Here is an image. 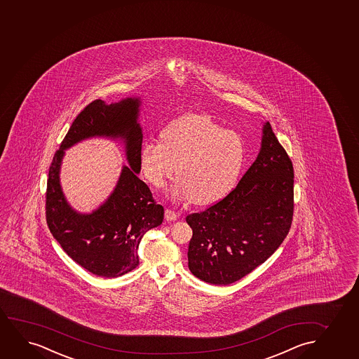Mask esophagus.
I'll return each instance as SVG.
<instances>
[{"mask_svg": "<svg viewBox=\"0 0 359 359\" xmlns=\"http://www.w3.org/2000/svg\"><path fill=\"white\" fill-rule=\"evenodd\" d=\"M164 217H165L167 222H174V220H177V214L174 210H172V209H165Z\"/></svg>", "mask_w": 359, "mask_h": 359, "instance_id": "1", "label": "esophagus"}]
</instances>
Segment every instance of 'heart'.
Here are the masks:
<instances>
[{
  "label": "heart",
  "mask_w": 359,
  "mask_h": 359,
  "mask_svg": "<svg viewBox=\"0 0 359 359\" xmlns=\"http://www.w3.org/2000/svg\"><path fill=\"white\" fill-rule=\"evenodd\" d=\"M163 142L147 140L140 150L142 174L157 189L177 173L170 195L209 205L233 190L245 162V144L207 116L187 115L168 124ZM178 172H176V167Z\"/></svg>",
  "instance_id": "b5f03b06"
}]
</instances>
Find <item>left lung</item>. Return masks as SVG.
I'll return each mask as SVG.
<instances>
[{"mask_svg":"<svg viewBox=\"0 0 359 359\" xmlns=\"http://www.w3.org/2000/svg\"><path fill=\"white\" fill-rule=\"evenodd\" d=\"M294 169L271 124H262L257 160L225 198L186 217L189 269L205 283L243 278L278 249L292 226Z\"/></svg>","mask_w":359,"mask_h":359,"instance_id":"1","label":"left lung"}]
</instances>
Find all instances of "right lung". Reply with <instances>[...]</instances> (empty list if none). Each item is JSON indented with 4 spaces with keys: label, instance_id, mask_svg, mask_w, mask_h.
<instances>
[{
    "label": "right lung",
    "instance_id": "1",
    "mask_svg": "<svg viewBox=\"0 0 359 359\" xmlns=\"http://www.w3.org/2000/svg\"><path fill=\"white\" fill-rule=\"evenodd\" d=\"M142 97H124L107 104L90 102L71 124L49 168L46 219L50 233L67 255L93 275L115 278L139 265L137 248L142 236L163 222V207L156 203L140 173L142 128L139 123ZM92 137L124 144V166L116 189L97 210L81 213L63 195L60 169L65 150Z\"/></svg>",
    "mask_w": 359,
    "mask_h": 359
}]
</instances>
